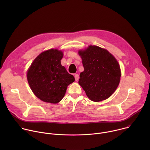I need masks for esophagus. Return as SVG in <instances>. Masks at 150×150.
<instances>
[{
  "instance_id": "1",
  "label": "esophagus",
  "mask_w": 150,
  "mask_h": 150,
  "mask_svg": "<svg viewBox=\"0 0 150 150\" xmlns=\"http://www.w3.org/2000/svg\"><path fill=\"white\" fill-rule=\"evenodd\" d=\"M75 81H78L79 79V75L78 74H75Z\"/></svg>"
}]
</instances>
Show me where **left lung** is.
<instances>
[{"label": "left lung", "instance_id": "1", "mask_svg": "<svg viewBox=\"0 0 150 150\" xmlns=\"http://www.w3.org/2000/svg\"><path fill=\"white\" fill-rule=\"evenodd\" d=\"M78 54L84 71L78 83L87 97L98 102L110 97L117 88L121 72L116 58L108 50L97 46H89Z\"/></svg>", "mask_w": 150, "mask_h": 150}]
</instances>
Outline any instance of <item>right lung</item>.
<instances>
[{"label": "right lung", "mask_w": 150, "mask_h": 150, "mask_svg": "<svg viewBox=\"0 0 150 150\" xmlns=\"http://www.w3.org/2000/svg\"><path fill=\"white\" fill-rule=\"evenodd\" d=\"M63 52L52 49L40 53L33 62L27 71L30 87L39 99L56 104L62 100L68 85L75 81L61 65Z\"/></svg>", "instance_id": "obj_1"}]
</instances>
